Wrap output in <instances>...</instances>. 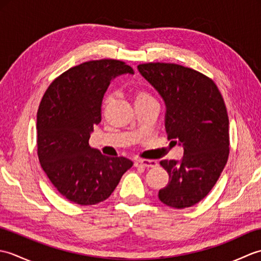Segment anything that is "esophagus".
I'll return each instance as SVG.
<instances>
[{
	"instance_id": "1",
	"label": "esophagus",
	"mask_w": 261,
	"mask_h": 261,
	"mask_svg": "<svg viewBox=\"0 0 261 261\" xmlns=\"http://www.w3.org/2000/svg\"><path fill=\"white\" fill-rule=\"evenodd\" d=\"M158 165V163L156 160H148V159H139V160H136L135 162V166H141V167H156Z\"/></svg>"
}]
</instances>
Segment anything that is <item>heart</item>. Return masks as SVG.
<instances>
[{
    "mask_svg": "<svg viewBox=\"0 0 261 261\" xmlns=\"http://www.w3.org/2000/svg\"><path fill=\"white\" fill-rule=\"evenodd\" d=\"M148 97H151L150 95H149L148 93L143 92V91H139L136 93V102L137 101H140V99H145V98H148Z\"/></svg>",
    "mask_w": 261,
    "mask_h": 261,
    "instance_id": "1",
    "label": "heart"
}]
</instances>
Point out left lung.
Segmentation results:
<instances>
[{
	"instance_id": "1",
	"label": "left lung",
	"mask_w": 261,
	"mask_h": 261,
	"mask_svg": "<svg viewBox=\"0 0 261 261\" xmlns=\"http://www.w3.org/2000/svg\"><path fill=\"white\" fill-rule=\"evenodd\" d=\"M138 69L166 104L168 139L184 148L180 162H160L169 181L158 197L171 207H191L212 190L228 162L229 118L223 97L212 80L184 66L148 63Z\"/></svg>"
}]
</instances>
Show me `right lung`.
Wrapping results in <instances>:
<instances>
[{
	"mask_svg": "<svg viewBox=\"0 0 261 261\" xmlns=\"http://www.w3.org/2000/svg\"><path fill=\"white\" fill-rule=\"evenodd\" d=\"M122 74H134V69L115 59L77 65L49 85L39 105V162L70 202L94 205L104 201L134 165L124 157L104 156L88 145L94 125L101 122L104 93Z\"/></svg>",
	"mask_w": 261,
	"mask_h": 261,
	"instance_id": "1",
	"label": "right lung"
}]
</instances>
